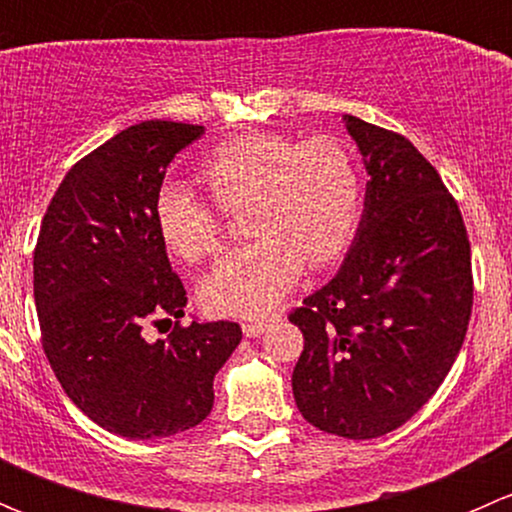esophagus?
Returning a JSON list of instances; mask_svg holds the SVG:
<instances>
[{
    "label": "esophagus",
    "mask_w": 512,
    "mask_h": 512,
    "mask_svg": "<svg viewBox=\"0 0 512 512\" xmlns=\"http://www.w3.org/2000/svg\"><path fill=\"white\" fill-rule=\"evenodd\" d=\"M265 329H267L265 319H250V322L242 324V332H245V337H260V334H265Z\"/></svg>",
    "instance_id": "esophagus-1"
}]
</instances>
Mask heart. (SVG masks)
Wrapping results in <instances>:
<instances>
[{"label":"heart","mask_w":512,"mask_h":512,"mask_svg":"<svg viewBox=\"0 0 512 512\" xmlns=\"http://www.w3.org/2000/svg\"><path fill=\"white\" fill-rule=\"evenodd\" d=\"M195 178L223 213H245L255 242L230 252L200 285L208 312L265 317L302 267L344 255L361 213V178L347 146L327 136L299 143L287 133H247L208 153ZM163 245L200 262L223 245V218L190 190L165 185L153 203Z\"/></svg>","instance_id":"obj_1"}]
</instances>
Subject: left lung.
<instances>
[{"label":"left lung","instance_id":"1","mask_svg":"<svg viewBox=\"0 0 512 512\" xmlns=\"http://www.w3.org/2000/svg\"><path fill=\"white\" fill-rule=\"evenodd\" d=\"M364 156V215L342 270L289 322L304 334L297 409L366 441L404 426L443 384L473 307L471 242L456 198L406 136L344 116Z\"/></svg>","mask_w":512,"mask_h":512}]
</instances>
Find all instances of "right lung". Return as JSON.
Returning <instances> with one entry per match:
<instances>
[{
	"mask_svg": "<svg viewBox=\"0 0 512 512\" xmlns=\"http://www.w3.org/2000/svg\"><path fill=\"white\" fill-rule=\"evenodd\" d=\"M200 136L203 126L175 121L116 133L71 165L41 220V347L66 396L123 438L198 426L213 409L215 374L242 339L237 322L180 324L188 297L153 218L168 163ZM160 321L174 332L148 343L142 327Z\"/></svg>",
	"mask_w": 512,
	"mask_h": 512,
	"instance_id": "add662e5",
	"label": "right lung"
}]
</instances>
